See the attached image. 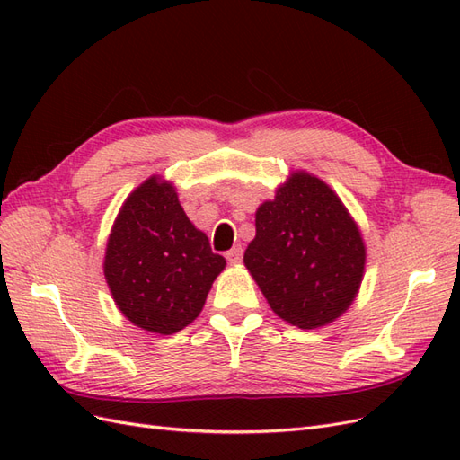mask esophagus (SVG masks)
<instances>
[{
    "label": "esophagus",
    "instance_id": "obj_1",
    "mask_svg": "<svg viewBox=\"0 0 460 460\" xmlns=\"http://www.w3.org/2000/svg\"><path fill=\"white\" fill-rule=\"evenodd\" d=\"M242 257H243V249H242V245H234L230 252H226V259H228V262H232V264H238L240 261H242Z\"/></svg>",
    "mask_w": 460,
    "mask_h": 460
}]
</instances>
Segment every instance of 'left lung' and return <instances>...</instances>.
I'll use <instances>...</instances> for the list:
<instances>
[{"mask_svg": "<svg viewBox=\"0 0 460 460\" xmlns=\"http://www.w3.org/2000/svg\"><path fill=\"white\" fill-rule=\"evenodd\" d=\"M243 262L270 309L303 330L326 326L353 303L365 272V242L328 184L294 172L255 215Z\"/></svg>", "mask_w": 460, "mask_h": 460, "instance_id": "8db88e82", "label": "left lung"}]
</instances>
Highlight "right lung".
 <instances>
[{
	"mask_svg": "<svg viewBox=\"0 0 460 460\" xmlns=\"http://www.w3.org/2000/svg\"><path fill=\"white\" fill-rule=\"evenodd\" d=\"M225 264L186 217L174 186L151 176L120 207L103 272L132 324L171 336L199 316Z\"/></svg>",
	"mask_w": 460,
	"mask_h": 460,
	"instance_id": "right-lung-1",
	"label": "right lung"
}]
</instances>
